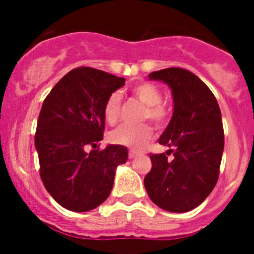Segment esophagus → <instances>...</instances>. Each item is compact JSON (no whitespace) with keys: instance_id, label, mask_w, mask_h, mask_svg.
Wrapping results in <instances>:
<instances>
[{"instance_id":"esophagus-1","label":"esophagus","mask_w":254,"mask_h":254,"mask_svg":"<svg viewBox=\"0 0 254 254\" xmlns=\"http://www.w3.org/2000/svg\"><path fill=\"white\" fill-rule=\"evenodd\" d=\"M138 155H140V154H138L137 151H133V150H129L128 158H129V159H134V158H137Z\"/></svg>"}]
</instances>
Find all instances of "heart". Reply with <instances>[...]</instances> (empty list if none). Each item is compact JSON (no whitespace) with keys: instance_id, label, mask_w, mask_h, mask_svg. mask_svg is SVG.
Segmentation results:
<instances>
[{"instance_id":"heart-1","label":"heart","mask_w":254,"mask_h":254,"mask_svg":"<svg viewBox=\"0 0 254 254\" xmlns=\"http://www.w3.org/2000/svg\"><path fill=\"white\" fill-rule=\"evenodd\" d=\"M133 94L143 105V120L149 118L155 125L161 126L167 120V109L160 104L163 94L159 87L149 82H142L132 87ZM121 111V95L113 93L108 98L104 105V118L109 125H114L118 121ZM152 136V128L149 125L140 126H121L111 132L109 141L116 145L138 149Z\"/></svg>"}]
</instances>
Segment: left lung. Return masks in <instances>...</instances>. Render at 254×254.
<instances>
[{"instance_id": "8db88e82", "label": "left lung", "mask_w": 254, "mask_h": 254, "mask_svg": "<svg viewBox=\"0 0 254 254\" xmlns=\"http://www.w3.org/2000/svg\"><path fill=\"white\" fill-rule=\"evenodd\" d=\"M150 80L172 90L173 116L159 138L173 152L150 154L151 170L143 179L150 199L170 212H187L207 198L219 178L224 151L221 112L216 98L194 73L170 67L155 71Z\"/></svg>"}]
</instances>
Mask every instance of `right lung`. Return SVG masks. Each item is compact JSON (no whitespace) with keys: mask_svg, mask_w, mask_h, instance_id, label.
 <instances>
[{"mask_svg":"<svg viewBox=\"0 0 254 254\" xmlns=\"http://www.w3.org/2000/svg\"><path fill=\"white\" fill-rule=\"evenodd\" d=\"M126 78L90 67L69 71L44 100L38 118L35 149L40 178L62 207L86 212L102 205L113 188L118 165L128 150L108 145L91 150L103 140L104 105Z\"/></svg>","mask_w":254,"mask_h":254,"instance_id":"add662e5","label":"right lung"}]
</instances>
